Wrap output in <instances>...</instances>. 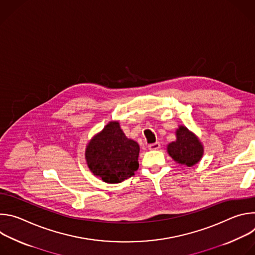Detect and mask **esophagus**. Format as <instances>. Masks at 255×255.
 Instances as JSON below:
<instances>
[{
    "instance_id": "esophagus-1",
    "label": "esophagus",
    "mask_w": 255,
    "mask_h": 255,
    "mask_svg": "<svg viewBox=\"0 0 255 255\" xmlns=\"http://www.w3.org/2000/svg\"><path fill=\"white\" fill-rule=\"evenodd\" d=\"M148 148L150 150H157L160 148V143L159 142H155V143H151L148 145Z\"/></svg>"
}]
</instances>
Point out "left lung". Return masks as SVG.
I'll return each instance as SVG.
<instances>
[{"label":"left lung","instance_id":"8db88e82","mask_svg":"<svg viewBox=\"0 0 255 255\" xmlns=\"http://www.w3.org/2000/svg\"><path fill=\"white\" fill-rule=\"evenodd\" d=\"M175 141L166 146L169 156L176 163L188 167L197 164L204 155V146L199 137L183 125L175 130Z\"/></svg>","mask_w":255,"mask_h":255}]
</instances>
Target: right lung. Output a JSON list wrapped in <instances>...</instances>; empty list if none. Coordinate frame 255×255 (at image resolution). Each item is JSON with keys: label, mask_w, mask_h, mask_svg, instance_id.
Instances as JSON below:
<instances>
[{"label": "right lung", "mask_w": 255, "mask_h": 255, "mask_svg": "<svg viewBox=\"0 0 255 255\" xmlns=\"http://www.w3.org/2000/svg\"><path fill=\"white\" fill-rule=\"evenodd\" d=\"M139 144L129 139L118 121H110L88 142L86 161L94 175L107 184H119L138 169Z\"/></svg>", "instance_id": "obj_1"}]
</instances>
